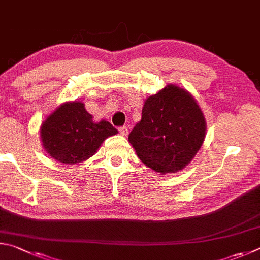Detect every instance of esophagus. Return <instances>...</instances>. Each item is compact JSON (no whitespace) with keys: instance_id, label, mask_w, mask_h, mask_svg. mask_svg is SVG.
Wrapping results in <instances>:
<instances>
[{"instance_id":"esophagus-1","label":"esophagus","mask_w":260,"mask_h":260,"mask_svg":"<svg viewBox=\"0 0 260 260\" xmlns=\"http://www.w3.org/2000/svg\"><path fill=\"white\" fill-rule=\"evenodd\" d=\"M118 131H120V134L122 136H127V134H129V129H127V126L118 127Z\"/></svg>"}]
</instances>
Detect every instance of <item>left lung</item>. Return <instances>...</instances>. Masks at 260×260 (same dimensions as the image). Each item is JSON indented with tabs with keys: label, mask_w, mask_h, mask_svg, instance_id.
Returning a JSON list of instances; mask_svg holds the SVG:
<instances>
[{
	"label": "left lung",
	"mask_w": 260,
	"mask_h": 260,
	"mask_svg": "<svg viewBox=\"0 0 260 260\" xmlns=\"http://www.w3.org/2000/svg\"><path fill=\"white\" fill-rule=\"evenodd\" d=\"M206 120L187 91L168 85L145 100L142 120L129 142L138 157L158 174L179 171L193 160L206 137Z\"/></svg>",
	"instance_id": "obj_1"
}]
</instances>
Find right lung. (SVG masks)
<instances>
[{
    "instance_id": "obj_1",
    "label": "right lung",
    "mask_w": 260,
    "mask_h": 260,
    "mask_svg": "<svg viewBox=\"0 0 260 260\" xmlns=\"http://www.w3.org/2000/svg\"><path fill=\"white\" fill-rule=\"evenodd\" d=\"M117 134L111 123L92 122L80 102L59 106L41 125V139L50 156L65 165H74L92 156L109 136Z\"/></svg>"
}]
</instances>
